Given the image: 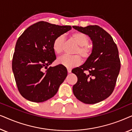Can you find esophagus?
<instances>
[{"mask_svg": "<svg viewBox=\"0 0 132 132\" xmlns=\"http://www.w3.org/2000/svg\"><path fill=\"white\" fill-rule=\"evenodd\" d=\"M67 71H68V73H70L71 72V68H67Z\"/></svg>", "mask_w": 132, "mask_h": 132, "instance_id": "1", "label": "esophagus"}]
</instances>
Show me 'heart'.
<instances>
[{"mask_svg":"<svg viewBox=\"0 0 132 132\" xmlns=\"http://www.w3.org/2000/svg\"><path fill=\"white\" fill-rule=\"evenodd\" d=\"M71 38L79 45L78 48L75 52V55H64L58 57L57 62L59 64L67 68H71L79 65L82 62V57L84 60H87L91 56L92 53V48L88 44L89 38L87 35L81 32H74L71 35ZM65 37L64 35H59L54 39L52 48L56 54L62 53L65 44Z\"/></svg>","mask_w":132,"mask_h":132,"instance_id":"obj_1","label":"heart"}]
</instances>
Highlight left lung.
<instances>
[{
    "instance_id": "left-lung-1",
    "label": "left lung",
    "mask_w": 132,
    "mask_h": 132,
    "mask_svg": "<svg viewBox=\"0 0 132 132\" xmlns=\"http://www.w3.org/2000/svg\"><path fill=\"white\" fill-rule=\"evenodd\" d=\"M73 28L89 36L93 44L89 58L72 70L77 77L73 94L84 103H97L107 98L114 90L121 67L118 48L110 34L97 25Z\"/></svg>"
}]
</instances>
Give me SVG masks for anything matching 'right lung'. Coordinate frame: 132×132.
<instances>
[{"instance_id":"add662e5","label":"right lung","mask_w":132,"mask_h":132,"mask_svg":"<svg viewBox=\"0 0 132 132\" xmlns=\"http://www.w3.org/2000/svg\"><path fill=\"white\" fill-rule=\"evenodd\" d=\"M71 29L41 21L27 28L18 38L12 68L18 90L24 98L40 103L57 93L67 70L62 65L47 68L56 59L52 44Z\"/></svg>"}]
</instances>
